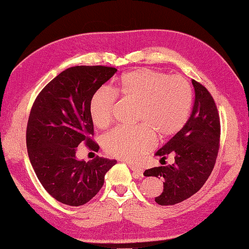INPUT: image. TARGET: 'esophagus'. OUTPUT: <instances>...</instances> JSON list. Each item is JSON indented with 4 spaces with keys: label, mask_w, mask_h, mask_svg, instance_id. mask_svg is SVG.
I'll return each instance as SVG.
<instances>
[{
    "label": "esophagus",
    "mask_w": 249,
    "mask_h": 249,
    "mask_svg": "<svg viewBox=\"0 0 249 249\" xmlns=\"http://www.w3.org/2000/svg\"><path fill=\"white\" fill-rule=\"evenodd\" d=\"M130 167L133 171V175L135 178H142L143 177V169L138 167V166H135V165H130Z\"/></svg>",
    "instance_id": "esophagus-1"
}]
</instances>
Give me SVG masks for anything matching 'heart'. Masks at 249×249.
<instances>
[{
  "label": "heart",
  "instance_id": "1",
  "mask_svg": "<svg viewBox=\"0 0 249 249\" xmlns=\"http://www.w3.org/2000/svg\"><path fill=\"white\" fill-rule=\"evenodd\" d=\"M117 91L127 102L137 103L132 127H117L103 137L106 152L120 159L138 161L160 138L172 136L186 124L192 107V88L179 76L149 69H138L120 78ZM115 95L100 89L92 95L89 112L97 127H106L113 117Z\"/></svg>",
  "mask_w": 249,
  "mask_h": 249
}]
</instances>
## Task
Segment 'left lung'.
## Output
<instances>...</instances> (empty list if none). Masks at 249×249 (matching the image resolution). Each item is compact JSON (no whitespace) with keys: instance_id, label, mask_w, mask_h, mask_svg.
<instances>
[{"instance_id":"left-lung-1","label":"left lung","mask_w":249,"mask_h":249,"mask_svg":"<svg viewBox=\"0 0 249 249\" xmlns=\"http://www.w3.org/2000/svg\"><path fill=\"white\" fill-rule=\"evenodd\" d=\"M192 84L195 100L189 119L156 153L161 161L172 155L175 163L143 173L164 179L163 192L155 198L161 206L176 205L196 193L212 172L219 150L220 118L213 96L200 83L192 80Z\"/></svg>"}]
</instances>
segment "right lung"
<instances>
[{
  "mask_svg": "<svg viewBox=\"0 0 249 249\" xmlns=\"http://www.w3.org/2000/svg\"><path fill=\"white\" fill-rule=\"evenodd\" d=\"M117 71L115 67H70L44 87L30 112L26 141L30 162L44 189L56 200L79 207L94 197L105 175L116 160L96 157L78 160V145L92 150L93 123L89 112L92 95Z\"/></svg>",
  "mask_w": 249,
  "mask_h": 249,
  "instance_id": "obj_1",
  "label": "right lung"
}]
</instances>
